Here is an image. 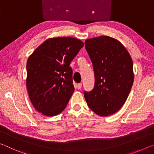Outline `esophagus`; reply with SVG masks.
<instances>
[{
	"label": "esophagus",
	"instance_id": "obj_1",
	"mask_svg": "<svg viewBox=\"0 0 154 154\" xmlns=\"http://www.w3.org/2000/svg\"><path fill=\"white\" fill-rule=\"evenodd\" d=\"M82 83H78L77 85V88L78 90H80L81 88H82Z\"/></svg>",
	"mask_w": 154,
	"mask_h": 154
}]
</instances>
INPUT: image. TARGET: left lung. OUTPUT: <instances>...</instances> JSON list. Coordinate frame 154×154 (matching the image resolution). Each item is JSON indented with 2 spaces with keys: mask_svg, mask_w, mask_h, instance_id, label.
<instances>
[{
  "mask_svg": "<svg viewBox=\"0 0 154 154\" xmlns=\"http://www.w3.org/2000/svg\"><path fill=\"white\" fill-rule=\"evenodd\" d=\"M85 48L95 77L93 90L84 92L85 100L98 116H110L123 106L133 84L132 58L119 41L107 36L89 38Z\"/></svg>",
  "mask_w": 154,
  "mask_h": 154,
  "instance_id": "8db88e82",
  "label": "left lung"
}]
</instances>
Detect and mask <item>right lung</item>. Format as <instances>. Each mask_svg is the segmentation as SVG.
I'll return each instance as SVG.
<instances>
[{
    "label": "right lung",
    "mask_w": 154,
    "mask_h": 154,
    "mask_svg": "<svg viewBox=\"0 0 154 154\" xmlns=\"http://www.w3.org/2000/svg\"><path fill=\"white\" fill-rule=\"evenodd\" d=\"M84 44L72 37L51 38L28 59L26 87L35 108L46 116L66 108L75 90L71 62Z\"/></svg>",
    "instance_id": "obj_1"
}]
</instances>
